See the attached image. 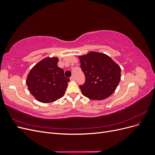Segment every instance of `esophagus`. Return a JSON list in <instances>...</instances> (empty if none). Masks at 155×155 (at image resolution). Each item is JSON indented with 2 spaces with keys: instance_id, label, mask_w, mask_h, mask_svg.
<instances>
[{
  "instance_id": "esophagus-1",
  "label": "esophagus",
  "mask_w": 155,
  "mask_h": 155,
  "mask_svg": "<svg viewBox=\"0 0 155 155\" xmlns=\"http://www.w3.org/2000/svg\"><path fill=\"white\" fill-rule=\"evenodd\" d=\"M70 80L71 81H75L76 80V78H75V77H74V76H72L71 77H70Z\"/></svg>"
}]
</instances>
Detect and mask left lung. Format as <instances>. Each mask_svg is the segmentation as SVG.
Listing matches in <instances>:
<instances>
[{"label":"left lung","mask_w":155,"mask_h":155,"mask_svg":"<svg viewBox=\"0 0 155 155\" xmlns=\"http://www.w3.org/2000/svg\"><path fill=\"white\" fill-rule=\"evenodd\" d=\"M85 81L79 85L83 94L91 100H101L112 94L120 81L121 68L109 56L96 51L79 56Z\"/></svg>","instance_id":"obj_1"}]
</instances>
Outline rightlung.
Instances as JSON below:
<instances>
[{"instance_id":"right-lung-1","label":"right lung","mask_w":155,"mask_h":155,"mask_svg":"<svg viewBox=\"0 0 155 155\" xmlns=\"http://www.w3.org/2000/svg\"><path fill=\"white\" fill-rule=\"evenodd\" d=\"M58 61L57 58H46L36 64L28 75V90L39 101L51 103L64 95L70 79L58 67Z\"/></svg>"}]
</instances>
